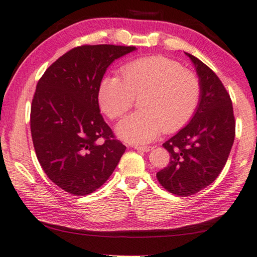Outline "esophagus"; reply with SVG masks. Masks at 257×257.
I'll return each instance as SVG.
<instances>
[{"label":"esophagus","mask_w":257,"mask_h":257,"mask_svg":"<svg viewBox=\"0 0 257 257\" xmlns=\"http://www.w3.org/2000/svg\"><path fill=\"white\" fill-rule=\"evenodd\" d=\"M134 148L136 149V150H138V151H143V152H149L150 150H152V148H154V147H143V146H135Z\"/></svg>","instance_id":"obj_1"}]
</instances>
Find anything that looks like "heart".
I'll list each match as a JSON object with an SVG mask.
<instances>
[{"instance_id":"b5f03b06","label":"heart","mask_w":257,"mask_h":257,"mask_svg":"<svg viewBox=\"0 0 257 257\" xmlns=\"http://www.w3.org/2000/svg\"><path fill=\"white\" fill-rule=\"evenodd\" d=\"M121 76L107 75L98 87V101L109 118L121 117L144 94L143 110L117 124L120 138L132 144H148L165 128L177 132L187 124L198 109L201 85L196 75L165 56L134 59L124 65Z\"/></svg>"}]
</instances>
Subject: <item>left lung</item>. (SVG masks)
Instances as JSON below:
<instances>
[{
  "label": "left lung",
  "mask_w": 257,
  "mask_h": 257,
  "mask_svg": "<svg viewBox=\"0 0 257 257\" xmlns=\"http://www.w3.org/2000/svg\"><path fill=\"white\" fill-rule=\"evenodd\" d=\"M185 55L199 76L200 102L189 123L162 145L170 162L157 173L162 187L180 196L199 192L219 177L235 137L232 100L222 81L199 58Z\"/></svg>",
  "instance_id": "8db88e82"
}]
</instances>
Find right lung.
I'll return each mask as SVG.
<instances>
[{"label": "right lung", "instance_id": "right-lung-1", "mask_svg": "<svg viewBox=\"0 0 257 257\" xmlns=\"http://www.w3.org/2000/svg\"><path fill=\"white\" fill-rule=\"evenodd\" d=\"M135 46L83 45L54 62L38 80L31 107L36 157L52 181L90 194L116 169L125 146L114 138L98 103V87L113 61Z\"/></svg>", "mask_w": 257, "mask_h": 257}]
</instances>
